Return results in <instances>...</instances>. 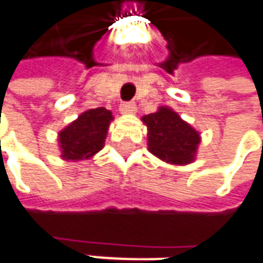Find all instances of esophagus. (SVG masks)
Returning <instances> with one entry per match:
<instances>
[{"mask_svg": "<svg viewBox=\"0 0 263 263\" xmlns=\"http://www.w3.org/2000/svg\"><path fill=\"white\" fill-rule=\"evenodd\" d=\"M119 110L122 115H135L137 114V105L134 102H126V103L121 105Z\"/></svg>", "mask_w": 263, "mask_h": 263, "instance_id": "esophagus-1", "label": "esophagus"}]
</instances>
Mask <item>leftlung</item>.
I'll return each instance as SVG.
<instances>
[{
    "instance_id": "obj_1",
    "label": "left lung",
    "mask_w": 263,
    "mask_h": 263,
    "mask_svg": "<svg viewBox=\"0 0 263 263\" xmlns=\"http://www.w3.org/2000/svg\"><path fill=\"white\" fill-rule=\"evenodd\" d=\"M148 151L171 165H187L196 160L201 137L174 109L160 106L157 112L144 115Z\"/></svg>"
}]
</instances>
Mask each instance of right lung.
<instances>
[{
	"label": "right lung",
	"mask_w": 263,
	"mask_h": 263,
	"mask_svg": "<svg viewBox=\"0 0 263 263\" xmlns=\"http://www.w3.org/2000/svg\"><path fill=\"white\" fill-rule=\"evenodd\" d=\"M112 112L105 108L89 109L57 135L60 158L64 161H83L96 155L105 145Z\"/></svg>",
	"instance_id": "add662e5"
}]
</instances>
